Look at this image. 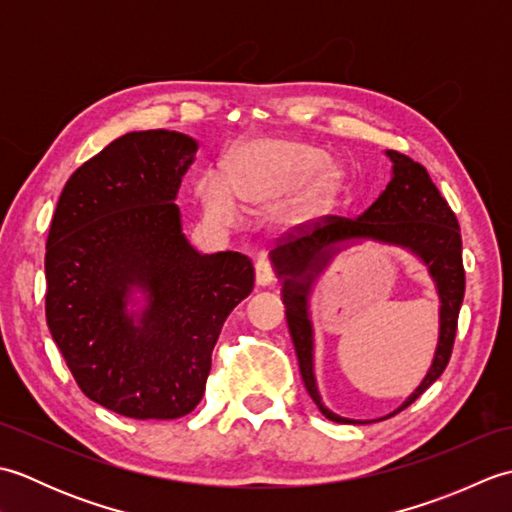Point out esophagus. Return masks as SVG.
Returning a JSON list of instances; mask_svg holds the SVG:
<instances>
[{
	"label": "esophagus",
	"mask_w": 512,
	"mask_h": 512,
	"mask_svg": "<svg viewBox=\"0 0 512 512\" xmlns=\"http://www.w3.org/2000/svg\"><path fill=\"white\" fill-rule=\"evenodd\" d=\"M255 279H257V286H270L277 281V273L275 268L270 266L266 259H259L257 266H255Z\"/></svg>",
	"instance_id": "obj_1"
}]
</instances>
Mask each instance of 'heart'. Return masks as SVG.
Returning <instances> with one entry per match:
<instances>
[{
  "label": "heart",
  "instance_id": "heart-1",
  "mask_svg": "<svg viewBox=\"0 0 512 512\" xmlns=\"http://www.w3.org/2000/svg\"><path fill=\"white\" fill-rule=\"evenodd\" d=\"M339 169L325 160L319 147L297 140L262 138L250 140L231 151L226 160V178L206 171L198 182L204 213L217 226L239 224V206L266 209L295 191L297 198L277 206L279 222H295L301 213H310L334 193Z\"/></svg>",
  "mask_w": 512,
  "mask_h": 512
}]
</instances>
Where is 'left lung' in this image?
Listing matches in <instances>:
<instances>
[{"label": "left lung", "instance_id": "obj_1", "mask_svg": "<svg viewBox=\"0 0 512 512\" xmlns=\"http://www.w3.org/2000/svg\"><path fill=\"white\" fill-rule=\"evenodd\" d=\"M391 160V180L376 202L356 220L328 215L312 226H297L295 233L281 239L270 250V262L281 279V299L286 306L288 330L299 358V372L314 405L325 418L341 424H367L376 420H352L323 405L317 378H314V332L310 321V292L314 281L343 248L365 242L400 246L416 255L427 266L440 297L438 347L427 376L416 391L394 411L409 407L420 398L449 365L458 314L464 299L462 237L458 217L442 198L427 169L398 151H385ZM389 413L385 418H391ZM378 418V420H385Z\"/></svg>", "mask_w": 512, "mask_h": 512}]
</instances>
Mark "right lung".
<instances>
[{
  "instance_id": "add662e5",
  "label": "right lung",
  "mask_w": 512,
  "mask_h": 512,
  "mask_svg": "<svg viewBox=\"0 0 512 512\" xmlns=\"http://www.w3.org/2000/svg\"><path fill=\"white\" fill-rule=\"evenodd\" d=\"M195 151L169 129L116 138L65 182L50 224V334L83 394L127 418L198 407L222 325L255 286L246 255H202L182 233L173 200Z\"/></svg>"
}]
</instances>
